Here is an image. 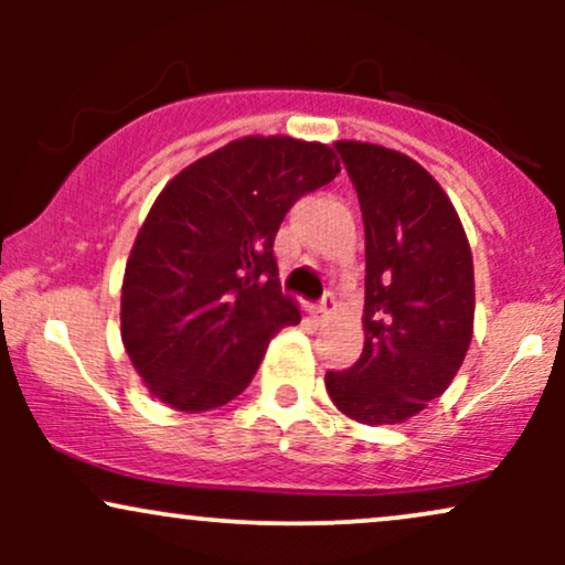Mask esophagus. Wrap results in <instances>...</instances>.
<instances>
[{"mask_svg": "<svg viewBox=\"0 0 565 565\" xmlns=\"http://www.w3.org/2000/svg\"><path fill=\"white\" fill-rule=\"evenodd\" d=\"M334 310H337V300H334V295H332V291H327V295H323V300L319 302V319H321V321L332 319Z\"/></svg>", "mask_w": 565, "mask_h": 565, "instance_id": "1", "label": "esophagus"}]
</instances>
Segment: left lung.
<instances>
[{
	"mask_svg": "<svg viewBox=\"0 0 565 565\" xmlns=\"http://www.w3.org/2000/svg\"><path fill=\"white\" fill-rule=\"evenodd\" d=\"M366 233L364 353L327 372V393L350 419L395 425L451 385L472 340L476 281L457 210L406 153L337 140Z\"/></svg>",
	"mask_w": 565,
	"mask_h": 565,
	"instance_id": "obj_1",
	"label": "left lung"
}]
</instances>
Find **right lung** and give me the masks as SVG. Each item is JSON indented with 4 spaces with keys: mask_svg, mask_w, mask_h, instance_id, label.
<instances>
[{
    "mask_svg": "<svg viewBox=\"0 0 565 565\" xmlns=\"http://www.w3.org/2000/svg\"><path fill=\"white\" fill-rule=\"evenodd\" d=\"M323 142L233 140L174 174L135 238L121 342L161 404L206 412L236 398L300 308L278 284L274 238L289 206L332 183Z\"/></svg>",
    "mask_w": 565,
    "mask_h": 565,
    "instance_id": "add662e5",
    "label": "right lung"
}]
</instances>
